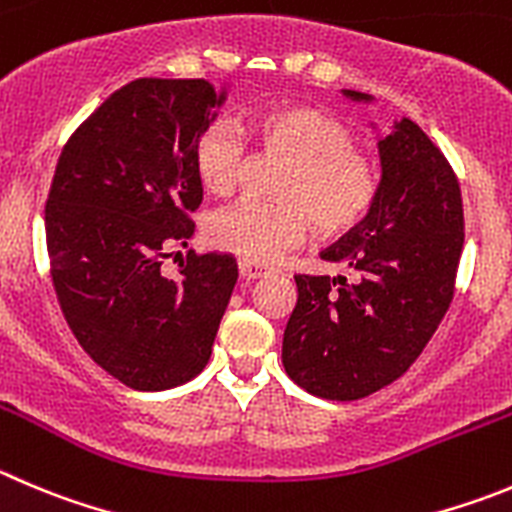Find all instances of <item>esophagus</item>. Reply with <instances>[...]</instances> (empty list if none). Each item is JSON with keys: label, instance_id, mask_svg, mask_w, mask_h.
Listing matches in <instances>:
<instances>
[{"label": "esophagus", "instance_id": "1", "mask_svg": "<svg viewBox=\"0 0 512 512\" xmlns=\"http://www.w3.org/2000/svg\"><path fill=\"white\" fill-rule=\"evenodd\" d=\"M237 267H240V275L245 280H257V278H262V275H267V272H270V267H267V265H262V262L245 260V257H240Z\"/></svg>", "mask_w": 512, "mask_h": 512}]
</instances>
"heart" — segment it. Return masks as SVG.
<instances>
[{
	"instance_id": "1",
	"label": "heart",
	"mask_w": 512,
	"mask_h": 512,
	"mask_svg": "<svg viewBox=\"0 0 512 512\" xmlns=\"http://www.w3.org/2000/svg\"><path fill=\"white\" fill-rule=\"evenodd\" d=\"M250 133L270 156H283L272 202L242 199L214 212L207 240L217 250L267 262L298 245L310 222L326 237L351 232L379 199V166L353 146V131L336 113L303 103L267 105L252 113ZM194 174L212 197H229L247 164L242 131L214 121L194 141Z\"/></svg>"
}]
</instances>
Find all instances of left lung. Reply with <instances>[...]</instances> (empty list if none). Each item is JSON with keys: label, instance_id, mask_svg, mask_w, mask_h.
Instances as JSON below:
<instances>
[{"label": "left lung", "instance_id": "1", "mask_svg": "<svg viewBox=\"0 0 512 512\" xmlns=\"http://www.w3.org/2000/svg\"><path fill=\"white\" fill-rule=\"evenodd\" d=\"M353 100L369 95L346 90ZM381 189L374 209L321 252L353 280L295 275L283 366L313 396L364 399L419 358L455 298L465 212L455 169L414 121L379 141Z\"/></svg>", "mask_w": 512, "mask_h": 512}]
</instances>
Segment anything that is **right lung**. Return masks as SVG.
Wrapping results in <instances>:
<instances>
[{"instance_id":"1","label":"right lung","mask_w":512,"mask_h":512,"mask_svg":"<svg viewBox=\"0 0 512 512\" xmlns=\"http://www.w3.org/2000/svg\"><path fill=\"white\" fill-rule=\"evenodd\" d=\"M224 100L209 80L138 78L95 108L62 146L45 204L57 303L83 351L136 391L186 384L207 366L237 283L229 255L169 247L202 204L194 141Z\"/></svg>"}]
</instances>
